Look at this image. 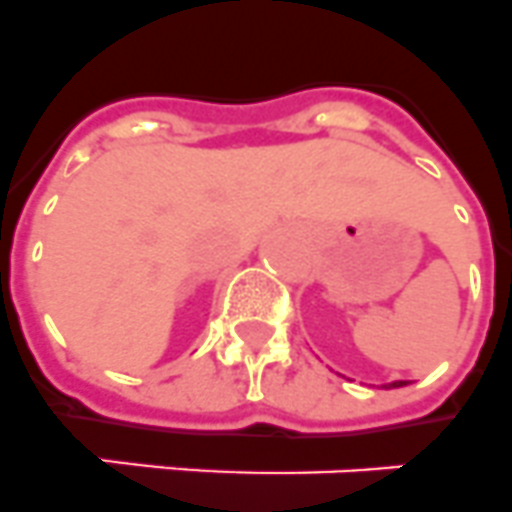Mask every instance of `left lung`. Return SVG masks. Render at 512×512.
<instances>
[{"label": "left lung", "instance_id": "8db88e82", "mask_svg": "<svg viewBox=\"0 0 512 512\" xmlns=\"http://www.w3.org/2000/svg\"><path fill=\"white\" fill-rule=\"evenodd\" d=\"M401 385H406V382H393V385H385V388H401Z\"/></svg>", "mask_w": 512, "mask_h": 512}]
</instances>
